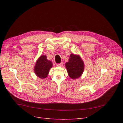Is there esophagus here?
Here are the masks:
<instances>
[{
  "label": "esophagus",
  "instance_id": "34e87169",
  "mask_svg": "<svg viewBox=\"0 0 123 123\" xmlns=\"http://www.w3.org/2000/svg\"><path fill=\"white\" fill-rule=\"evenodd\" d=\"M63 64H64V63L63 62H62L61 63H60L59 64H57V66L58 67H62L63 66Z\"/></svg>",
  "mask_w": 123,
  "mask_h": 123
}]
</instances>
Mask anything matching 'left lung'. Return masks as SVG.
Here are the masks:
<instances>
[{"label": "left lung", "mask_w": 123, "mask_h": 123, "mask_svg": "<svg viewBox=\"0 0 123 123\" xmlns=\"http://www.w3.org/2000/svg\"><path fill=\"white\" fill-rule=\"evenodd\" d=\"M69 76L72 79L78 78L84 70V64L79 55L70 54L68 62L65 63Z\"/></svg>", "instance_id": "left-lung-1"}]
</instances>
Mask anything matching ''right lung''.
<instances>
[{"instance_id": "right-lung-1", "label": "right lung", "mask_w": 123, "mask_h": 123, "mask_svg": "<svg viewBox=\"0 0 123 123\" xmlns=\"http://www.w3.org/2000/svg\"><path fill=\"white\" fill-rule=\"evenodd\" d=\"M53 66L52 62L47 59L46 55H41L36 61L34 67V72L41 79L46 78L50 69Z\"/></svg>"}]
</instances>
